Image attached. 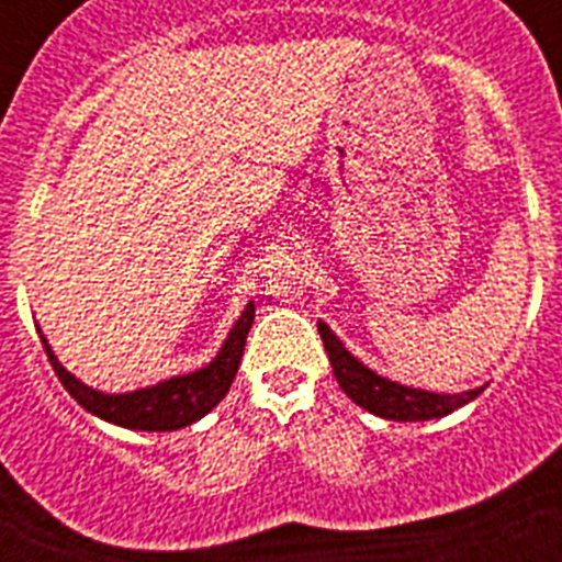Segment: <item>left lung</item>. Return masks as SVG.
I'll list each match as a JSON object with an SVG mask.
<instances>
[{"label":"left lung","mask_w":562,"mask_h":562,"mask_svg":"<svg viewBox=\"0 0 562 562\" xmlns=\"http://www.w3.org/2000/svg\"><path fill=\"white\" fill-rule=\"evenodd\" d=\"M317 331H321V340H324L326 355H329L337 385L346 391V396H349L351 402H357V405L369 411V414L382 416V419H439V416L453 414L456 408H461L467 402H473L475 396L484 391V385L473 391H461V394H434V391L408 389V385L385 380L382 374L371 371L369 366H362V362L342 346L340 337H337L324 321H317Z\"/></svg>","instance_id":"1"}]
</instances>
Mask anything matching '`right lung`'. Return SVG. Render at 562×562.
Wrapping results in <instances>:
<instances>
[{"label": "right lung", "mask_w": 562, "mask_h": 562, "mask_svg": "<svg viewBox=\"0 0 562 562\" xmlns=\"http://www.w3.org/2000/svg\"><path fill=\"white\" fill-rule=\"evenodd\" d=\"M252 317H256V304L250 301L245 312L238 315L236 324H233L227 340L222 342L220 355L213 357L207 366L191 371V374L171 376V380H162L157 385H148V389L128 391V394H103V391L89 389L87 382L78 380L76 374H69L58 362L42 329H38V337H42V346L49 357V366H53L61 385L81 408L95 414L98 419L121 425V428L166 434V430L188 428L205 414H211L225 400V394L231 391V382L236 380L241 355H245Z\"/></svg>", "instance_id": "1"}]
</instances>
